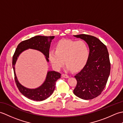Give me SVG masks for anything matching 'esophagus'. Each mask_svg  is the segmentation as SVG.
Instances as JSON below:
<instances>
[{
	"label": "esophagus",
	"instance_id": "34e87169",
	"mask_svg": "<svg viewBox=\"0 0 123 123\" xmlns=\"http://www.w3.org/2000/svg\"><path fill=\"white\" fill-rule=\"evenodd\" d=\"M62 76L63 77V78H68L69 77V75L66 74H62Z\"/></svg>",
	"mask_w": 123,
	"mask_h": 123
}]
</instances>
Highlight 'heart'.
<instances>
[{"instance_id": "obj_1", "label": "heart", "mask_w": 123, "mask_h": 123, "mask_svg": "<svg viewBox=\"0 0 123 123\" xmlns=\"http://www.w3.org/2000/svg\"><path fill=\"white\" fill-rule=\"evenodd\" d=\"M90 48L83 40H63L49 53V61L54 69L59 70L66 63L67 68L79 71L85 67L90 56Z\"/></svg>"}]
</instances>
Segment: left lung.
<instances>
[{
	"label": "left lung",
	"instance_id": "1",
	"mask_svg": "<svg viewBox=\"0 0 123 123\" xmlns=\"http://www.w3.org/2000/svg\"><path fill=\"white\" fill-rule=\"evenodd\" d=\"M85 41L90 48L87 63L75 74L77 86L74 93L80 98L90 100L100 95L105 88L111 71V63L106 46L95 36L74 35Z\"/></svg>",
	"mask_w": 123,
	"mask_h": 123
}]
</instances>
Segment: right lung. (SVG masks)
Returning <instances> with one entry per match:
<instances>
[{
	"instance_id": "1",
	"label": "right lung",
	"mask_w": 123,
	"mask_h": 123,
	"mask_svg": "<svg viewBox=\"0 0 123 123\" xmlns=\"http://www.w3.org/2000/svg\"><path fill=\"white\" fill-rule=\"evenodd\" d=\"M54 36H36L27 40L22 41L17 46L12 57V68L14 70L15 80L18 90L27 98L35 101H42L49 97L55 88V83L61 78V74L54 71H49L46 75L45 80L40 87L35 89L25 87L18 81L15 73V66L20 54L28 49H36L41 52L45 56L47 62H49V53L52 40Z\"/></svg>"
}]
</instances>
